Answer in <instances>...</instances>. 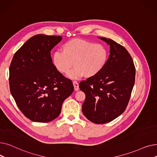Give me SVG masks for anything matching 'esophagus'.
Instances as JSON below:
<instances>
[{"instance_id":"1","label":"esophagus","mask_w":157,"mask_h":157,"mask_svg":"<svg viewBox=\"0 0 157 157\" xmlns=\"http://www.w3.org/2000/svg\"><path fill=\"white\" fill-rule=\"evenodd\" d=\"M73 85H74V90L76 91H78L79 90V84L76 81H73Z\"/></svg>"}]
</instances>
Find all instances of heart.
<instances>
[{
	"instance_id": "1",
	"label": "heart",
	"mask_w": 157,
	"mask_h": 157,
	"mask_svg": "<svg viewBox=\"0 0 157 157\" xmlns=\"http://www.w3.org/2000/svg\"><path fill=\"white\" fill-rule=\"evenodd\" d=\"M62 51L53 54V63L62 74L68 73L74 65L75 68L68 75L72 79L96 76L105 67L109 55L104 44L78 38L65 42Z\"/></svg>"
}]
</instances>
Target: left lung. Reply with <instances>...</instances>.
Segmentation results:
<instances>
[{"mask_svg": "<svg viewBox=\"0 0 157 157\" xmlns=\"http://www.w3.org/2000/svg\"><path fill=\"white\" fill-rule=\"evenodd\" d=\"M110 46V55L104 69L96 76L80 82L85 95L82 111L97 124L111 121L125 110L135 83L132 59L123 46L111 39L98 37Z\"/></svg>", "mask_w": 157, "mask_h": 157, "instance_id": "obj_1", "label": "left lung"}]
</instances>
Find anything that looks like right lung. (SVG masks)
Wrapping results in <instances>:
<instances>
[{"label": "right lung", "mask_w": 157, "mask_h": 157, "mask_svg": "<svg viewBox=\"0 0 157 157\" xmlns=\"http://www.w3.org/2000/svg\"><path fill=\"white\" fill-rule=\"evenodd\" d=\"M61 36L37 34L30 38L13 56L10 87L20 110L36 122L46 123L59 116L62 105L73 92L69 79L57 71L51 50Z\"/></svg>", "instance_id": "add662e5"}]
</instances>
